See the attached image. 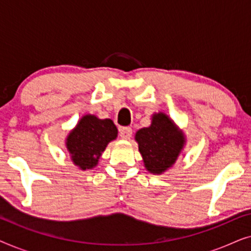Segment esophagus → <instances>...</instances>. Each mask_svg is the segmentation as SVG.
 Returning <instances> with one entry per match:
<instances>
[{
    "label": "esophagus",
    "instance_id": "obj_1",
    "mask_svg": "<svg viewBox=\"0 0 251 251\" xmlns=\"http://www.w3.org/2000/svg\"><path fill=\"white\" fill-rule=\"evenodd\" d=\"M132 135V129L129 126H122L120 128V137L122 139H130V137Z\"/></svg>",
    "mask_w": 251,
    "mask_h": 251
}]
</instances>
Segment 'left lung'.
I'll return each instance as SVG.
<instances>
[{
    "label": "left lung",
    "mask_w": 251,
    "mask_h": 251,
    "mask_svg": "<svg viewBox=\"0 0 251 251\" xmlns=\"http://www.w3.org/2000/svg\"><path fill=\"white\" fill-rule=\"evenodd\" d=\"M135 139L145 168L156 175L173 167L185 145L184 132L161 112L153 114L151 126L138 130Z\"/></svg>",
    "instance_id": "1"
}]
</instances>
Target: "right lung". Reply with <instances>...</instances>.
Segmentation results:
<instances>
[{"mask_svg": "<svg viewBox=\"0 0 251 251\" xmlns=\"http://www.w3.org/2000/svg\"><path fill=\"white\" fill-rule=\"evenodd\" d=\"M118 137L112 120H100L96 115H84L66 139L67 151L75 166L81 170L97 166L99 157L109 142Z\"/></svg>", "mask_w": 251, "mask_h": 251, "instance_id": "add662e5", "label": "right lung"}]
</instances>
